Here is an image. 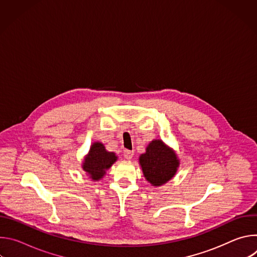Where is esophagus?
<instances>
[{
	"instance_id": "34e87169",
	"label": "esophagus",
	"mask_w": 257,
	"mask_h": 257,
	"mask_svg": "<svg viewBox=\"0 0 257 257\" xmlns=\"http://www.w3.org/2000/svg\"><path fill=\"white\" fill-rule=\"evenodd\" d=\"M133 155H134V152L133 151H129V150H125L124 153H123V156L126 160H131L133 158Z\"/></svg>"
}]
</instances>
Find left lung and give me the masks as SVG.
<instances>
[{
  "instance_id": "1",
  "label": "left lung",
  "mask_w": 257,
  "mask_h": 257,
  "mask_svg": "<svg viewBox=\"0 0 257 257\" xmlns=\"http://www.w3.org/2000/svg\"><path fill=\"white\" fill-rule=\"evenodd\" d=\"M139 162L144 177L154 186H161L168 182L177 172L179 161L175 153L162 140H154L141 155Z\"/></svg>"
}]
</instances>
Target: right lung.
I'll list each match as a JSON object with an SVG mask.
<instances>
[{"instance_id":"right-lung-1","label":"right lung","mask_w":257,"mask_h":257,"mask_svg":"<svg viewBox=\"0 0 257 257\" xmlns=\"http://www.w3.org/2000/svg\"><path fill=\"white\" fill-rule=\"evenodd\" d=\"M117 157L114 153L106 152L103 144L95 142L91 145L89 154L84 160L83 170L90 175L92 180H99L105 174L107 170L115 162Z\"/></svg>"}]
</instances>
